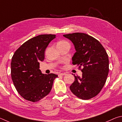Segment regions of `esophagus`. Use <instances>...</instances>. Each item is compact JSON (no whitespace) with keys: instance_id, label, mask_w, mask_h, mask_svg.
<instances>
[{"instance_id":"esophagus-1","label":"esophagus","mask_w":122,"mask_h":122,"mask_svg":"<svg viewBox=\"0 0 122 122\" xmlns=\"http://www.w3.org/2000/svg\"><path fill=\"white\" fill-rule=\"evenodd\" d=\"M66 74V73H59V74H58V76H64V75H65Z\"/></svg>"}]
</instances>
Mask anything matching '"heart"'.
<instances>
[{
	"instance_id": "b5f03b06",
	"label": "heart",
	"mask_w": 122,
	"mask_h": 122,
	"mask_svg": "<svg viewBox=\"0 0 122 122\" xmlns=\"http://www.w3.org/2000/svg\"><path fill=\"white\" fill-rule=\"evenodd\" d=\"M66 43H67V42L66 41H65L64 40H61V41H59L57 43V46H61V45L65 44Z\"/></svg>"
}]
</instances>
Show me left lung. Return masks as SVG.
I'll use <instances>...</instances> for the list:
<instances>
[{"label": "left lung", "instance_id": "1", "mask_svg": "<svg viewBox=\"0 0 122 122\" xmlns=\"http://www.w3.org/2000/svg\"><path fill=\"white\" fill-rule=\"evenodd\" d=\"M73 43L76 52L72 64L78 65L82 76H74L75 80L70 87L76 97L89 100L99 94L106 82L109 73L108 55L99 41L88 34L75 33L63 35Z\"/></svg>", "mask_w": 122, "mask_h": 122}]
</instances>
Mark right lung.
<instances>
[{
	"mask_svg": "<svg viewBox=\"0 0 122 122\" xmlns=\"http://www.w3.org/2000/svg\"><path fill=\"white\" fill-rule=\"evenodd\" d=\"M55 35L43 34L27 41L17 49L10 64L11 78L16 91L28 101L36 102L48 94L57 74H44L40 61L44 59V51Z\"/></svg>",
	"mask_w": 122,
	"mask_h": 122,
	"instance_id": "right-lung-1",
	"label": "right lung"
}]
</instances>
